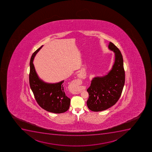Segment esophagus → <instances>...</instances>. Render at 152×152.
Wrapping results in <instances>:
<instances>
[{
    "instance_id": "obj_1",
    "label": "esophagus",
    "mask_w": 152,
    "mask_h": 152,
    "mask_svg": "<svg viewBox=\"0 0 152 152\" xmlns=\"http://www.w3.org/2000/svg\"><path fill=\"white\" fill-rule=\"evenodd\" d=\"M79 77H80V76H79ZM78 93H80V92H78Z\"/></svg>"
}]
</instances>
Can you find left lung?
Wrapping results in <instances>:
<instances>
[{
	"label": "left lung",
	"mask_w": 152,
	"mask_h": 152,
	"mask_svg": "<svg viewBox=\"0 0 152 152\" xmlns=\"http://www.w3.org/2000/svg\"><path fill=\"white\" fill-rule=\"evenodd\" d=\"M109 50L115 53V62L107 75L95 77L87 89L89 98L87 101L88 108L93 111L105 110L114 105L119 99L125 81L123 59L119 48L110 42Z\"/></svg>",
	"instance_id": "left-lung-1"
}]
</instances>
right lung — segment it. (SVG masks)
Returning <instances> with one entry per match:
<instances>
[{
	"label": "right lung",
	"mask_w": 152,
	"mask_h": 152,
	"mask_svg": "<svg viewBox=\"0 0 152 152\" xmlns=\"http://www.w3.org/2000/svg\"><path fill=\"white\" fill-rule=\"evenodd\" d=\"M36 50L30 61L29 84L36 101L43 109L54 113L67 111L70 105V98L64 92V80L56 83H48L40 80L36 72L33 61L36 54L42 48Z\"/></svg>",
	"instance_id": "right-lung-1"
}]
</instances>
